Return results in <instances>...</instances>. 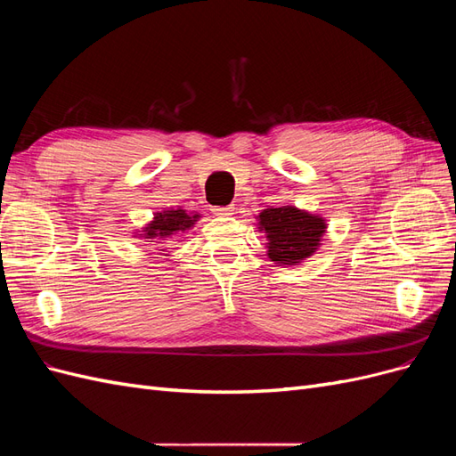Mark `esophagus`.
I'll list each match as a JSON object with an SVG mask.
<instances>
[{"mask_svg":"<svg viewBox=\"0 0 456 456\" xmlns=\"http://www.w3.org/2000/svg\"><path fill=\"white\" fill-rule=\"evenodd\" d=\"M233 209H236V207L233 205H224V207H213V215H216V216H232L233 215Z\"/></svg>","mask_w":456,"mask_h":456,"instance_id":"1","label":"esophagus"}]
</instances>
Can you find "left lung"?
Returning a JSON list of instances; mask_svg holds the SVG:
<instances>
[{
	"mask_svg": "<svg viewBox=\"0 0 456 456\" xmlns=\"http://www.w3.org/2000/svg\"><path fill=\"white\" fill-rule=\"evenodd\" d=\"M256 228L266 236V255L273 265L297 266L320 249L327 223L322 215L281 205L258 213Z\"/></svg>",
	"mask_w": 456,
	"mask_h": 456,
	"instance_id": "obj_1",
	"label": "left lung"
}]
</instances>
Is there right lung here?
I'll list each match as a JSON object with an SVG mask.
<instances>
[{
  "label": "right lung",
  "instance_id": "add662e5",
  "mask_svg": "<svg viewBox=\"0 0 456 456\" xmlns=\"http://www.w3.org/2000/svg\"><path fill=\"white\" fill-rule=\"evenodd\" d=\"M201 218V215L198 211H186L183 207H169V209H163L161 213H154L150 223H146L141 230H134V238L139 240H146V241H154L158 245H161L165 240L175 238L176 233H184L194 228V224ZM158 251H161L159 255H165V247H158Z\"/></svg>",
  "mask_w": 456,
  "mask_h": 456
}]
</instances>
